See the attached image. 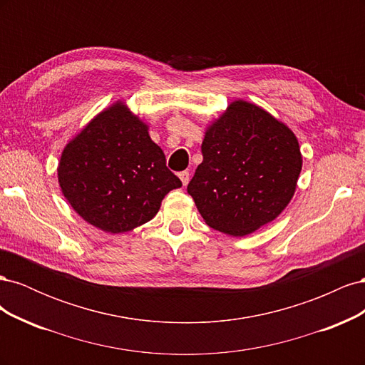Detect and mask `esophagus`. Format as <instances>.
Returning a JSON list of instances; mask_svg holds the SVG:
<instances>
[{
	"instance_id": "esophagus-1",
	"label": "esophagus",
	"mask_w": 365,
	"mask_h": 365,
	"mask_svg": "<svg viewBox=\"0 0 365 365\" xmlns=\"http://www.w3.org/2000/svg\"><path fill=\"white\" fill-rule=\"evenodd\" d=\"M180 178H181L182 184L187 185V184H189V181H190V173L187 172V170H182V172H180Z\"/></svg>"
}]
</instances>
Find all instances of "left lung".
<instances>
[{
    "instance_id": "left-lung-1",
    "label": "left lung",
    "mask_w": 365,
    "mask_h": 365,
    "mask_svg": "<svg viewBox=\"0 0 365 365\" xmlns=\"http://www.w3.org/2000/svg\"><path fill=\"white\" fill-rule=\"evenodd\" d=\"M187 192L212 228L245 236L294 196L302 153L294 132L262 108L236 101L210 126Z\"/></svg>"
}]
</instances>
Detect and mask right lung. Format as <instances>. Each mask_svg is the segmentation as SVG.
Segmentation results:
<instances>
[{
  "label": "right lung",
  "mask_w": 365,
  "mask_h": 365,
  "mask_svg": "<svg viewBox=\"0 0 365 365\" xmlns=\"http://www.w3.org/2000/svg\"><path fill=\"white\" fill-rule=\"evenodd\" d=\"M58 178L76 213L114 235L148 222L158 213L163 197L182 185L165 165L148 126L121 102L68 143Z\"/></svg>",
  "instance_id": "1"
}]
</instances>
